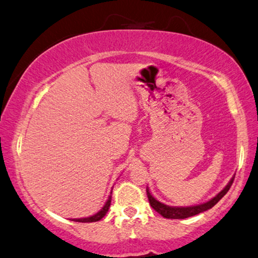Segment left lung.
I'll use <instances>...</instances> for the list:
<instances>
[{"mask_svg": "<svg viewBox=\"0 0 258 258\" xmlns=\"http://www.w3.org/2000/svg\"><path fill=\"white\" fill-rule=\"evenodd\" d=\"M233 181H234V176H233L231 181L228 182V184L226 185V187L221 190L218 195L213 197L212 200H210L209 202H207V203H203L200 205H194V207L177 208V207H169V205L162 204L161 202L157 201L156 198L151 195V192L149 191V188H146V195H148L150 205L153 208V210H156V211L158 213H160V215L164 218H167V219H184V218L196 216V215H198V213L204 212V211H207V210L215 207L218 202H219L221 198H223L226 194H227V191L229 190V188H231V185L233 183Z\"/></svg>", "mask_w": 258, "mask_h": 258, "instance_id": "left-lung-1", "label": "left lung"}]
</instances>
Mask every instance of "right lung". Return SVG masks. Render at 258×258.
I'll return each instance as SVG.
<instances>
[{
	"instance_id": "right-lung-1",
	"label": "right lung",
	"mask_w": 258,
	"mask_h": 258,
	"mask_svg": "<svg viewBox=\"0 0 258 258\" xmlns=\"http://www.w3.org/2000/svg\"><path fill=\"white\" fill-rule=\"evenodd\" d=\"M110 201H112V192H110V195L108 197V200H107V202L105 203L104 208H102L98 213H96V215L88 217V218H81V219H73V220L78 221V223H93V221H99L106 216V213H107V211H108V209L110 207Z\"/></svg>"
}]
</instances>
